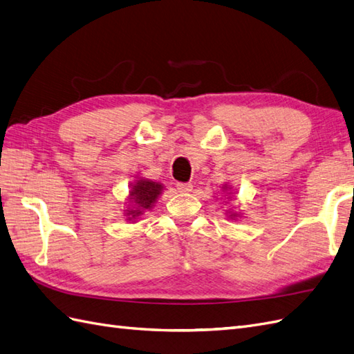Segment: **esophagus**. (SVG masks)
Instances as JSON below:
<instances>
[{
  "label": "esophagus",
  "mask_w": 354,
  "mask_h": 354,
  "mask_svg": "<svg viewBox=\"0 0 354 354\" xmlns=\"http://www.w3.org/2000/svg\"><path fill=\"white\" fill-rule=\"evenodd\" d=\"M176 189L179 193H189L193 189L192 184H184V183H178L176 184Z\"/></svg>",
  "instance_id": "34e87169"
}]
</instances>
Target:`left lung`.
<instances>
[{
	"label": "left lung",
	"instance_id": "obj_1",
	"mask_svg": "<svg viewBox=\"0 0 354 354\" xmlns=\"http://www.w3.org/2000/svg\"><path fill=\"white\" fill-rule=\"evenodd\" d=\"M221 192H223L225 196H227V198H230V201H232V196H233V194H232V187H230V185L224 184V185H223V188H221ZM225 212H227V216H229L230 220H238L239 216H242V214H241V212H238V211H233V209H227Z\"/></svg>",
	"mask_w": 354,
	"mask_h": 354
}]
</instances>
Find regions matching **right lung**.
Returning <instances> with one entry per match:
<instances>
[{
  "label": "right lung",
  "mask_w": 354,
  "mask_h": 354,
  "mask_svg": "<svg viewBox=\"0 0 354 354\" xmlns=\"http://www.w3.org/2000/svg\"><path fill=\"white\" fill-rule=\"evenodd\" d=\"M162 189L165 185L158 180L143 176L136 178L134 183L130 184V192L125 198V207L122 211L124 218L130 223H138L145 212L156 206Z\"/></svg>",
  "instance_id": "obj_1"
}]
</instances>
